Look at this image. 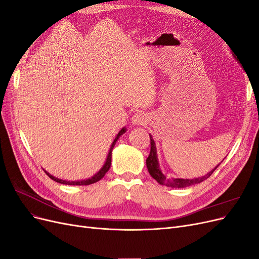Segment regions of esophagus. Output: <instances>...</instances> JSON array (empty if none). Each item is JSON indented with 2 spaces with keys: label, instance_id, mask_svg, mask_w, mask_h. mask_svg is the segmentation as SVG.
Wrapping results in <instances>:
<instances>
[{
  "label": "esophagus",
  "instance_id": "34e87169",
  "mask_svg": "<svg viewBox=\"0 0 259 259\" xmlns=\"http://www.w3.org/2000/svg\"><path fill=\"white\" fill-rule=\"evenodd\" d=\"M133 125H146L148 123V116L143 112H137L132 117Z\"/></svg>",
  "mask_w": 259,
  "mask_h": 259
}]
</instances>
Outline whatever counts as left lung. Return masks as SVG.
I'll use <instances>...</instances> for the list:
<instances>
[{"mask_svg": "<svg viewBox=\"0 0 259 259\" xmlns=\"http://www.w3.org/2000/svg\"><path fill=\"white\" fill-rule=\"evenodd\" d=\"M150 145H151V149H150V154L146 160V165L148 168L149 174L151 175L152 178H154L156 182H158L160 185H164L167 187H171V188H184V187H188L191 185H195V184H200L202 182H204L205 179H207L213 171L219 166L218 165L213 169L210 170L209 173H207L206 175L199 177V178H193V179H183V178H166V176L162 173L161 168L159 167V162H158V156H156V148H155V143L153 138L150 135Z\"/></svg>", "mask_w": 259, "mask_h": 259, "instance_id": "obj_1", "label": "left lung"}]
</instances>
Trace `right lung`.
<instances>
[{
  "instance_id": "1",
  "label": "right lung",
  "mask_w": 259,
  "mask_h": 259,
  "mask_svg": "<svg viewBox=\"0 0 259 259\" xmlns=\"http://www.w3.org/2000/svg\"><path fill=\"white\" fill-rule=\"evenodd\" d=\"M125 132H126V128L123 127L119 133H117V135H116V137L114 138L113 143H112V145H111V147H110V150H109V153H108V156H107V160H106V162H105V164H104V166L101 167V169L98 171V173L94 175L92 178L84 179V180H77V182H68V180H62V179H59V178L54 177L53 175H51L50 173H48V171L45 170L46 175H49V177H50V178H52L53 180H55V182H56V183L64 184V185H72V186H88V185H92V184H94V183H97V182H99V180L106 175V173H107V171L109 170V168H110V165H111L112 149L114 148V145H115V143H116V140L119 139V137H120L121 135H123Z\"/></svg>"
}]
</instances>
